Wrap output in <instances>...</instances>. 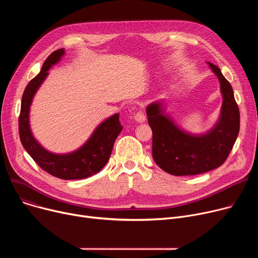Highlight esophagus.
<instances>
[{"instance_id":"34e87169","label":"esophagus","mask_w":258,"mask_h":258,"mask_svg":"<svg viewBox=\"0 0 258 258\" xmlns=\"http://www.w3.org/2000/svg\"><path fill=\"white\" fill-rule=\"evenodd\" d=\"M135 120H136L137 122H139V123H143V122L145 121V115L142 113V112H138L136 115H135Z\"/></svg>"}]
</instances>
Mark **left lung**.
<instances>
[{
  "mask_svg": "<svg viewBox=\"0 0 258 258\" xmlns=\"http://www.w3.org/2000/svg\"><path fill=\"white\" fill-rule=\"evenodd\" d=\"M220 81L223 103L220 118L204 134L182 130L166 113L163 100L146 108L153 131V158L157 165L173 175H195L220 167L235 143L239 132V111L233 89L220 68L207 61Z\"/></svg>",
  "mask_w": 258,
  "mask_h": 258,
  "instance_id": "left-lung-1",
  "label": "left lung"
}]
</instances>
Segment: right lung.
<instances>
[{"label": "right lung", "instance_id": "1", "mask_svg": "<svg viewBox=\"0 0 258 258\" xmlns=\"http://www.w3.org/2000/svg\"><path fill=\"white\" fill-rule=\"evenodd\" d=\"M64 55V49L54 51L42 70L27 85L21 104L19 133L21 142L35 163L48 173L62 180L86 179L100 171L110 159L114 142L122 131L119 114L108 117L94 130L85 144L68 154H54L40 145L30 128V106L35 93L48 76V71Z\"/></svg>", "mask_w": 258, "mask_h": 258}]
</instances>
